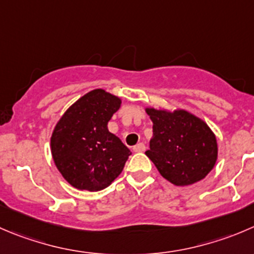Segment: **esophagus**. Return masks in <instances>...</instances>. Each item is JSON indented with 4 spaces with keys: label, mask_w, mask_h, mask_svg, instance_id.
Instances as JSON below:
<instances>
[{
    "label": "esophagus",
    "mask_w": 254,
    "mask_h": 254,
    "mask_svg": "<svg viewBox=\"0 0 254 254\" xmlns=\"http://www.w3.org/2000/svg\"><path fill=\"white\" fill-rule=\"evenodd\" d=\"M132 150H134L135 152H142L145 151V145L142 144V142H139V144L135 145V146L132 147Z\"/></svg>",
    "instance_id": "1"
}]
</instances>
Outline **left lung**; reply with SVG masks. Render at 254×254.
I'll use <instances>...</instances> for the list:
<instances>
[{
	"instance_id": "obj_1",
	"label": "left lung",
	"mask_w": 254,
	"mask_h": 254,
	"mask_svg": "<svg viewBox=\"0 0 254 254\" xmlns=\"http://www.w3.org/2000/svg\"><path fill=\"white\" fill-rule=\"evenodd\" d=\"M152 122L150 149L145 154L164 179L189 186L205 179L215 166L218 146L207 123L185 109L145 108Z\"/></svg>"
}]
</instances>
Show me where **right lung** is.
<instances>
[{
	"mask_svg": "<svg viewBox=\"0 0 254 254\" xmlns=\"http://www.w3.org/2000/svg\"><path fill=\"white\" fill-rule=\"evenodd\" d=\"M122 99L104 89L80 97L57 122L51 152L63 179L90 192L109 186L125 166L130 150L108 130Z\"/></svg>",
	"mask_w": 254,
	"mask_h": 254,
	"instance_id": "1",
	"label": "right lung"
}]
</instances>
